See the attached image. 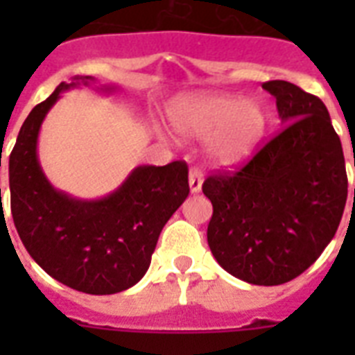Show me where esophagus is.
Wrapping results in <instances>:
<instances>
[{
  "label": "esophagus",
  "instance_id": "1",
  "mask_svg": "<svg viewBox=\"0 0 355 355\" xmlns=\"http://www.w3.org/2000/svg\"><path fill=\"white\" fill-rule=\"evenodd\" d=\"M200 188H202V173L197 167H191L189 169V191L191 193H199Z\"/></svg>",
  "mask_w": 355,
  "mask_h": 355
}]
</instances>
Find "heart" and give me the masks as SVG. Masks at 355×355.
Here are the masks:
<instances>
[{
  "instance_id": "1",
  "label": "heart",
  "mask_w": 355,
  "mask_h": 355,
  "mask_svg": "<svg viewBox=\"0 0 355 355\" xmlns=\"http://www.w3.org/2000/svg\"><path fill=\"white\" fill-rule=\"evenodd\" d=\"M173 127L186 138H210L208 156L217 166H237L252 155L269 128V112L258 99L202 96L180 101L171 112Z\"/></svg>"
}]
</instances>
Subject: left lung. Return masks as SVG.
<instances>
[{
	"instance_id": "obj_1",
	"label": "left lung",
	"mask_w": 355,
	"mask_h": 355,
	"mask_svg": "<svg viewBox=\"0 0 355 355\" xmlns=\"http://www.w3.org/2000/svg\"><path fill=\"white\" fill-rule=\"evenodd\" d=\"M261 86L286 127L239 171L206 178L202 193L214 206L208 245L217 263L254 286H280L334 239L348 178L324 103L287 80Z\"/></svg>"
}]
</instances>
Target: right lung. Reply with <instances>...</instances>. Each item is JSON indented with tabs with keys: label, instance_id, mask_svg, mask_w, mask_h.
<instances>
[{
	"label": "right lung",
	"instance_id": "add662e5",
	"mask_svg": "<svg viewBox=\"0 0 355 355\" xmlns=\"http://www.w3.org/2000/svg\"><path fill=\"white\" fill-rule=\"evenodd\" d=\"M92 85L94 77L77 75L31 110L8 158L10 211L24 247L47 275L88 295H114L149 269L162 228L189 193L188 166H139L96 200L53 188L36 153L42 121L64 90Z\"/></svg>",
	"mask_w": 355,
	"mask_h": 355
}]
</instances>
